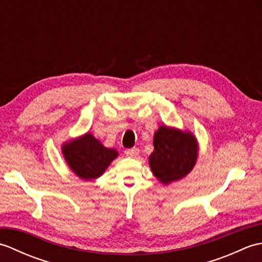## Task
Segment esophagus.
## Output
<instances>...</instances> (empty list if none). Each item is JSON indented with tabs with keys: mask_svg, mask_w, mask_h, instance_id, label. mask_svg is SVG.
<instances>
[{
	"mask_svg": "<svg viewBox=\"0 0 262 262\" xmlns=\"http://www.w3.org/2000/svg\"><path fill=\"white\" fill-rule=\"evenodd\" d=\"M138 154H140V149H138L137 147H133V148H129L126 151L127 157H130V158H135Z\"/></svg>",
	"mask_w": 262,
	"mask_h": 262,
	"instance_id": "esophagus-1",
	"label": "esophagus"
}]
</instances>
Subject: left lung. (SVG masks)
<instances>
[{
  "mask_svg": "<svg viewBox=\"0 0 262 262\" xmlns=\"http://www.w3.org/2000/svg\"><path fill=\"white\" fill-rule=\"evenodd\" d=\"M153 145L148 164L154 177L163 185L183 179L196 165L199 145L191 132L161 125L154 133Z\"/></svg>",
  "mask_w": 262,
  "mask_h": 262,
  "instance_id": "obj_1",
  "label": "left lung"
}]
</instances>
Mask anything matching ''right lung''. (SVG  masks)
<instances>
[{
	"label": "right lung",
	"instance_id": "right-lung-1",
	"mask_svg": "<svg viewBox=\"0 0 262 262\" xmlns=\"http://www.w3.org/2000/svg\"><path fill=\"white\" fill-rule=\"evenodd\" d=\"M62 154L70 170L86 181L101 177L119 155L117 149L103 146L91 133L64 142Z\"/></svg>",
	"mask_w": 262,
	"mask_h": 262
}]
</instances>
